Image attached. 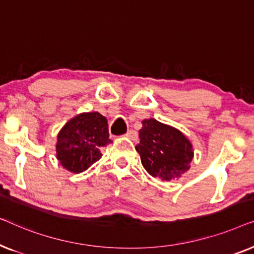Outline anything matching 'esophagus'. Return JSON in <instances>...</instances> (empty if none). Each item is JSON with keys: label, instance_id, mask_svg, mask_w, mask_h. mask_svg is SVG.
<instances>
[{"label": "esophagus", "instance_id": "1", "mask_svg": "<svg viewBox=\"0 0 254 254\" xmlns=\"http://www.w3.org/2000/svg\"><path fill=\"white\" fill-rule=\"evenodd\" d=\"M126 136L128 138H130V140H133V141H136L137 140V133L135 130H133V129L128 130L127 133H126Z\"/></svg>", "mask_w": 254, "mask_h": 254}]
</instances>
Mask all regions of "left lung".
<instances>
[{
    "label": "left lung",
    "mask_w": 254,
    "mask_h": 254,
    "mask_svg": "<svg viewBox=\"0 0 254 254\" xmlns=\"http://www.w3.org/2000/svg\"><path fill=\"white\" fill-rule=\"evenodd\" d=\"M135 149L149 175L162 182L178 179L190 168L194 151L190 141L177 128L156 119H144Z\"/></svg>",
    "instance_id": "left-lung-1"
}]
</instances>
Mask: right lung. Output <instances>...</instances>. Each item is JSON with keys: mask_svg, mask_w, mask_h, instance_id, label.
Wrapping results in <instances>:
<instances>
[{"mask_svg": "<svg viewBox=\"0 0 254 254\" xmlns=\"http://www.w3.org/2000/svg\"><path fill=\"white\" fill-rule=\"evenodd\" d=\"M111 143L107 119L98 112L79 113L61 128L57 140V158L72 173L88 170L102 157L100 149Z\"/></svg>", "mask_w": 254, "mask_h": 254, "instance_id": "obj_1", "label": "right lung"}]
</instances>
